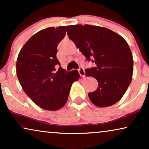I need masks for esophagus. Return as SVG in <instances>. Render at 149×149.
<instances>
[{"label":"esophagus","mask_w":149,"mask_h":149,"mask_svg":"<svg viewBox=\"0 0 149 149\" xmlns=\"http://www.w3.org/2000/svg\"><path fill=\"white\" fill-rule=\"evenodd\" d=\"M78 70H79V74L81 75V77H85V72L84 68H82V67H81V68H79Z\"/></svg>","instance_id":"esophagus-1"}]
</instances>
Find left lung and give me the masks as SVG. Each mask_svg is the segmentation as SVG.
I'll use <instances>...</instances> for the list:
<instances>
[{
  "label": "left lung",
  "mask_w": 149,
  "mask_h": 149,
  "mask_svg": "<svg viewBox=\"0 0 149 149\" xmlns=\"http://www.w3.org/2000/svg\"><path fill=\"white\" fill-rule=\"evenodd\" d=\"M67 34L80 52L96 66L85 74L99 86L88 93L93 104L107 107L117 103L129 87L133 74V56L124 38L108 28L91 25L67 26Z\"/></svg>",
  "instance_id": "left-lung-1"
}]
</instances>
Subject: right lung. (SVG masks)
<instances>
[{"mask_svg": "<svg viewBox=\"0 0 149 149\" xmlns=\"http://www.w3.org/2000/svg\"><path fill=\"white\" fill-rule=\"evenodd\" d=\"M66 26L45 28L34 34L22 47L16 63L22 89L38 107L57 111L65 105L78 70L66 72L56 57L57 47L64 38Z\"/></svg>", "mask_w": 149, "mask_h": 149, "instance_id": "right-lung-1", "label": "right lung"}]
</instances>
